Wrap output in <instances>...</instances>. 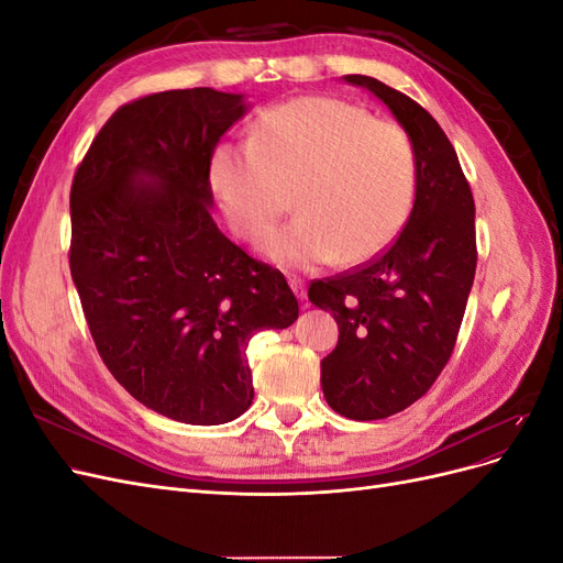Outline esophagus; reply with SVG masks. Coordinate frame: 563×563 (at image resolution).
<instances>
[{
    "label": "esophagus",
    "mask_w": 563,
    "mask_h": 563,
    "mask_svg": "<svg viewBox=\"0 0 563 563\" xmlns=\"http://www.w3.org/2000/svg\"><path fill=\"white\" fill-rule=\"evenodd\" d=\"M288 286H291L294 288V294L300 298V300H305V298H308V288H305V282L300 279V277H288Z\"/></svg>",
    "instance_id": "34e87169"
}]
</instances>
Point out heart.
I'll return each instance as SVG.
<instances>
[{
    "label": "heart",
    "mask_w": 563,
    "mask_h": 563,
    "mask_svg": "<svg viewBox=\"0 0 563 563\" xmlns=\"http://www.w3.org/2000/svg\"><path fill=\"white\" fill-rule=\"evenodd\" d=\"M408 133L331 96H302L255 119L249 145L220 143L209 178L230 228L258 242L294 192L298 216L263 242L286 267L362 263L404 228L416 197Z\"/></svg>",
    "instance_id": "heart-1"
}]
</instances>
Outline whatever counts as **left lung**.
Listing matches in <instances>:
<instances>
[{
    "label": "left lung",
    "mask_w": 563,
    "mask_h": 563,
    "mask_svg": "<svg viewBox=\"0 0 563 563\" xmlns=\"http://www.w3.org/2000/svg\"><path fill=\"white\" fill-rule=\"evenodd\" d=\"M397 117L416 150V201L380 255L310 284V302L333 314L338 345L321 360L335 413L380 420L418 401L449 364L476 269L474 199L437 119L387 84L345 75Z\"/></svg>",
    "instance_id": "1"
}]
</instances>
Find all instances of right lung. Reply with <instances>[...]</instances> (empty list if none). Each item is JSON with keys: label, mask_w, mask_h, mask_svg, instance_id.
<instances>
[{"label": "right lung", "mask_w": 563, "mask_h": 563, "mask_svg": "<svg viewBox=\"0 0 563 563\" xmlns=\"http://www.w3.org/2000/svg\"><path fill=\"white\" fill-rule=\"evenodd\" d=\"M244 112L240 93L209 87L135 98L98 131L70 190V275L100 360L133 399L187 424L240 418L249 340L298 319L282 272L211 216L209 162Z\"/></svg>", "instance_id": "right-lung-1"}]
</instances>
